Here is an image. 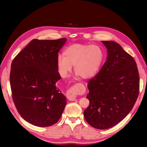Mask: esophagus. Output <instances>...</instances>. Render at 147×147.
Listing matches in <instances>:
<instances>
[{"mask_svg":"<svg viewBox=\"0 0 147 147\" xmlns=\"http://www.w3.org/2000/svg\"><path fill=\"white\" fill-rule=\"evenodd\" d=\"M67 97L70 101H75L76 100L77 97L75 94V88L74 87H70L67 92Z\"/></svg>","mask_w":147,"mask_h":147,"instance_id":"1","label":"esophagus"}]
</instances>
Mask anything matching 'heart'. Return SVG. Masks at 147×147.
<instances>
[{
  "mask_svg": "<svg viewBox=\"0 0 147 147\" xmlns=\"http://www.w3.org/2000/svg\"><path fill=\"white\" fill-rule=\"evenodd\" d=\"M103 57V51L99 46L75 43L65 49L63 56H57L56 64L62 77L67 76L74 65L75 74L88 79L96 74Z\"/></svg>",
  "mask_w": 147,
  "mask_h": 147,
  "instance_id": "b5f03b06",
  "label": "heart"
}]
</instances>
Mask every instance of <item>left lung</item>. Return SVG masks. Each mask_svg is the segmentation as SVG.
<instances>
[{"mask_svg":"<svg viewBox=\"0 0 147 147\" xmlns=\"http://www.w3.org/2000/svg\"><path fill=\"white\" fill-rule=\"evenodd\" d=\"M102 42L107 48V58L88 83L90 105L84 117L93 127L106 129L131 112L139 94L140 80L137 64L129 54L116 42Z\"/></svg>","mask_w":147,"mask_h":147,"instance_id":"1","label":"left lung"}]
</instances>
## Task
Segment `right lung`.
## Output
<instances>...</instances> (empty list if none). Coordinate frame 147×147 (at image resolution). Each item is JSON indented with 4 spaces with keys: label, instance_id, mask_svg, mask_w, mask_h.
I'll return each instance as SVG.
<instances>
[{
    "label": "right lung",
    "instance_id": "obj_1",
    "mask_svg": "<svg viewBox=\"0 0 147 147\" xmlns=\"http://www.w3.org/2000/svg\"><path fill=\"white\" fill-rule=\"evenodd\" d=\"M65 38L33 39L13 59L10 82L21 117L34 126L48 127L61 117L66 99L56 86L61 79L57 58Z\"/></svg>",
    "mask_w": 147,
    "mask_h": 147
}]
</instances>
